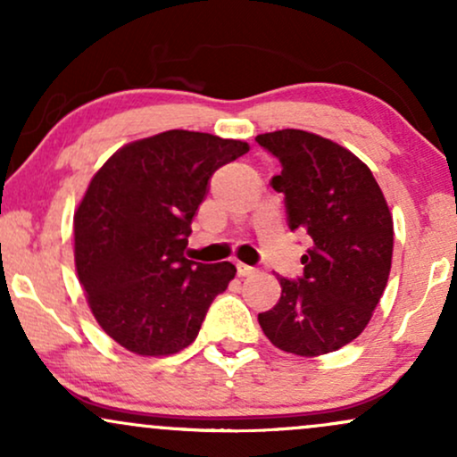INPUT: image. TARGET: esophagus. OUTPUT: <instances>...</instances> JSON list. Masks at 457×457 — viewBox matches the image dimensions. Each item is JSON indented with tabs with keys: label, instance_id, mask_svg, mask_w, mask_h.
I'll return each mask as SVG.
<instances>
[{
	"label": "esophagus",
	"instance_id": "1",
	"mask_svg": "<svg viewBox=\"0 0 457 457\" xmlns=\"http://www.w3.org/2000/svg\"><path fill=\"white\" fill-rule=\"evenodd\" d=\"M236 270H238L240 277H251L258 272V269H253V266H249V264H243V262H238V264H236Z\"/></svg>",
	"mask_w": 457,
	"mask_h": 457
}]
</instances>
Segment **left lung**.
<instances>
[{
  "label": "left lung",
  "instance_id": "left-lung-1",
  "mask_svg": "<svg viewBox=\"0 0 457 457\" xmlns=\"http://www.w3.org/2000/svg\"><path fill=\"white\" fill-rule=\"evenodd\" d=\"M255 141L281 162L270 185L286 195L287 225L313 243L301 279L279 277V301L258 322L283 353H333L363 333L389 281L391 211L370 167L344 145L296 129Z\"/></svg>",
  "mask_w": 457,
  "mask_h": 457
}]
</instances>
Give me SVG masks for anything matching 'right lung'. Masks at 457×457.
<instances>
[{"mask_svg":"<svg viewBox=\"0 0 457 457\" xmlns=\"http://www.w3.org/2000/svg\"><path fill=\"white\" fill-rule=\"evenodd\" d=\"M249 144L195 130L130 141L94 174L75 211V266L101 328L141 356H170L195 342L232 262L185 255L191 221L219 167Z\"/></svg>","mask_w":457,"mask_h":457,"instance_id":"obj_1","label":"right lung"}]
</instances>
